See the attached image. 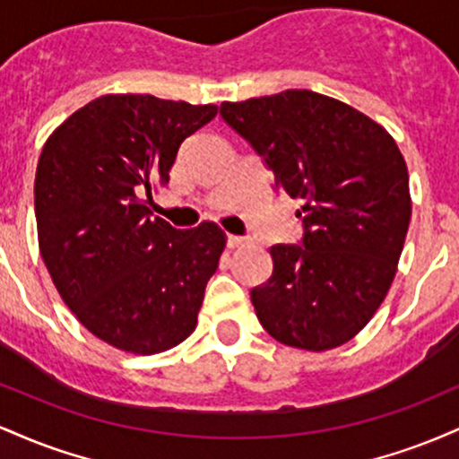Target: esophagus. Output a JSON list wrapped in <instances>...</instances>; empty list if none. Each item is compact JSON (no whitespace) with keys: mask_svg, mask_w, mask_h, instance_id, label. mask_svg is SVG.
Returning a JSON list of instances; mask_svg holds the SVG:
<instances>
[{"mask_svg":"<svg viewBox=\"0 0 459 459\" xmlns=\"http://www.w3.org/2000/svg\"><path fill=\"white\" fill-rule=\"evenodd\" d=\"M247 237L244 235H229L226 237V244H229V247H239V246H246L247 244Z\"/></svg>","mask_w":459,"mask_h":459,"instance_id":"esophagus-1","label":"esophagus"}]
</instances>
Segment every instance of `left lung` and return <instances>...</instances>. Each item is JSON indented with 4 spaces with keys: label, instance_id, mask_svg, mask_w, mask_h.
Returning <instances> with one entry per match:
<instances>
[{
    "label": "left lung",
    "instance_id": "obj_1",
    "mask_svg": "<svg viewBox=\"0 0 459 459\" xmlns=\"http://www.w3.org/2000/svg\"><path fill=\"white\" fill-rule=\"evenodd\" d=\"M220 116L302 200V241L272 246L270 281L250 291L261 325L298 350L347 343L397 272L412 213L403 155L368 116L313 91L226 101Z\"/></svg>",
    "mask_w": 459,
    "mask_h": 459
}]
</instances>
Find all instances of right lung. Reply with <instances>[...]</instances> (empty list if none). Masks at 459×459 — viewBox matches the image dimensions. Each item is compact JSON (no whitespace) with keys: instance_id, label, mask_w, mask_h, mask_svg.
<instances>
[{"instance_id":"1","label":"right lung","mask_w":459,"mask_h":459,"mask_svg":"<svg viewBox=\"0 0 459 459\" xmlns=\"http://www.w3.org/2000/svg\"><path fill=\"white\" fill-rule=\"evenodd\" d=\"M215 105L105 94L47 140L34 181L39 246L57 293L94 336L131 354L186 341L226 237L175 229L144 194L166 186L178 146L215 118Z\"/></svg>"}]
</instances>
